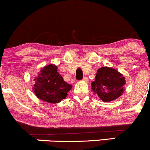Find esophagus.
<instances>
[{
  "mask_svg": "<svg viewBox=\"0 0 150 150\" xmlns=\"http://www.w3.org/2000/svg\"><path fill=\"white\" fill-rule=\"evenodd\" d=\"M88 80H89L88 78H87V77H85V78H83V81L85 82V83H88Z\"/></svg>",
  "mask_w": 150,
  "mask_h": 150,
  "instance_id": "obj_1",
  "label": "esophagus"
}]
</instances>
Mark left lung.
Segmentation results:
<instances>
[{
    "instance_id": "1",
    "label": "left lung",
    "mask_w": 150,
    "mask_h": 150,
    "mask_svg": "<svg viewBox=\"0 0 150 150\" xmlns=\"http://www.w3.org/2000/svg\"><path fill=\"white\" fill-rule=\"evenodd\" d=\"M125 78L112 67H102L97 72L95 80L92 82V90L100 100L108 103L117 99L125 90Z\"/></svg>"
}]
</instances>
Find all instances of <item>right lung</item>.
<instances>
[{
	"label": "right lung",
	"instance_id": "add662e5",
	"mask_svg": "<svg viewBox=\"0 0 150 150\" xmlns=\"http://www.w3.org/2000/svg\"><path fill=\"white\" fill-rule=\"evenodd\" d=\"M33 91L38 99L48 103L56 104L66 98L72 85L64 81L54 64L41 68L38 76L34 79Z\"/></svg>",
	"mask_w": 150,
	"mask_h": 150
}]
</instances>
